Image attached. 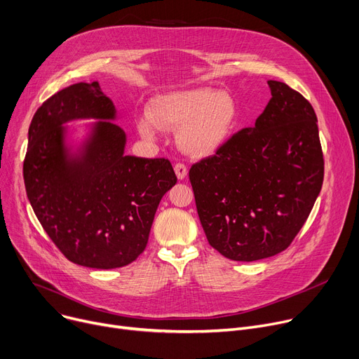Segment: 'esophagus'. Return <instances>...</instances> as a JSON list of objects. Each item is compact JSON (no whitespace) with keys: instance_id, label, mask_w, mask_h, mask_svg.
Returning <instances> with one entry per match:
<instances>
[{"instance_id":"34e87169","label":"esophagus","mask_w":359,"mask_h":359,"mask_svg":"<svg viewBox=\"0 0 359 359\" xmlns=\"http://www.w3.org/2000/svg\"><path fill=\"white\" fill-rule=\"evenodd\" d=\"M174 171H175V175H177L178 180H184L187 177V174H188V170H187L185 165L180 163V162L174 165Z\"/></svg>"}]
</instances>
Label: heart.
I'll list each match as a JSON object with an SVG mask.
<instances>
[{
    "instance_id": "heart-1",
    "label": "heart",
    "mask_w": 359,
    "mask_h": 359,
    "mask_svg": "<svg viewBox=\"0 0 359 359\" xmlns=\"http://www.w3.org/2000/svg\"><path fill=\"white\" fill-rule=\"evenodd\" d=\"M237 104L227 93L211 88H187L158 95L137 130L154 140L159 129L177 130L180 149L191 158L205 159L222 149L237 122Z\"/></svg>"
}]
</instances>
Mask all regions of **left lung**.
Listing matches in <instances>:
<instances>
[{
    "label": "left lung",
    "instance_id": "8db88e82",
    "mask_svg": "<svg viewBox=\"0 0 359 359\" xmlns=\"http://www.w3.org/2000/svg\"><path fill=\"white\" fill-rule=\"evenodd\" d=\"M271 92L253 128L194 163L189 181L211 247L236 262L286 250L305 224L323 182V154L312 104L286 83Z\"/></svg>",
    "mask_w": 359,
    "mask_h": 359
}]
</instances>
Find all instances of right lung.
Listing matches in <instances>:
<instances>
[{
  "label": "right lung",
  "instance_id": "right-lung-1",
  "mask_svg": "<svg viewBox=\"0 0 359 359\" xmlns=\"http://www.w3.org/2000/svg\"><path fill=\"white\" fill-rule=\"evenodd\" d=\"M95 118L77 146L67 121ZM97 81L72 85L33 116L24 159L27 197L44 231L73 263L123 267L147 247L165 192L177 184L165 158L125 155L126 133Z\"/></svg>",
  "mask_w": 359,
  "mask_h": 359
}]
</instances>
